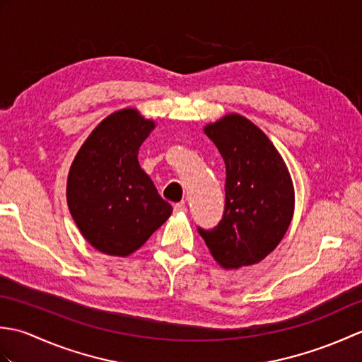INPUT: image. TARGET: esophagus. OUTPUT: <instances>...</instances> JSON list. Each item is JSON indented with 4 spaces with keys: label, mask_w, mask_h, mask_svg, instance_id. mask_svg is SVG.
Wrapping results in <instances>:
<instances>
[{
    "label": "esophagus",
    "mask_w": 362,
    "mask_h": 362,
    "mask_svg": "<svg viewBox=\"0 0 362 362\" xmlns=\"http://www.w3.org/2000/svg\"><path fill=\"white\" fill-rule=\"evenodd\" d=\"M174 213H187V205L185 204H175L174 205Z\"/></svg>",
    "instance_id": "34e87169"
}]
</instances>
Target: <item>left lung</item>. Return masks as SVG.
I'll list each match as a JSON object with an SVG mask.
<instances>
[{
    "instance_id": "obj_1",
    "label": "left lung",
    "mask_w": 362,
    "mask_h": 362,
    "mask_svg": "<svg viewBox=\"0 0 362 362\" xmlns=\"http://www.w3.org/2000/svg\"><path fill=\"white\" fill-rule=\"evenodd\" d=\"M226 163V206L216 227H197L213 258L226 269L259 263L286 233L294 188L281 156L241 115L205 127Z\"/></svg>"
}]
</instances>
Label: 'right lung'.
<instances>
[{"instance_id":"add662e5","label":"right lung","mask_w":362,"mask_h":362,"mask_svg":"<svg viewBox=\"0 0 362 362\" xmlns=\"http://www.w3.org/2000/svg\"><path fill=\"white\" fill-rule=\"evenodd\" d=\"M153 127L134 109L115 112L90 134L70 168L71 216L83 238L107 255L140 249L173 213L136 158Z\"/></svg>"}]
</instances>
